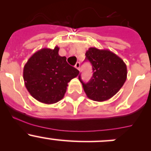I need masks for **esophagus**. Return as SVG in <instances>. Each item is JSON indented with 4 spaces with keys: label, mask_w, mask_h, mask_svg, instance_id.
<instances>
[{
    "label": "esophagus",
    "mask_w": 151,
    "mask_h": 151,
    "mask_svg": "<svg viewBox=\"0 0 151 151\" xmlns=\"http://www.w3.org/2000/svg\"><path fill=\"white\" fill-rule=\"evenodd\" d=\"M75 68H77V69L80 70V63H79V62H77V63L75 64Z\"/></svg>",
    "instance_id": "34e87169"
}]
</instances>
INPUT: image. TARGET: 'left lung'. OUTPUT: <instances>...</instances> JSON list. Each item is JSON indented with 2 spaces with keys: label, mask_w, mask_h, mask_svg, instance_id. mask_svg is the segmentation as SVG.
I'll list each match as a JSON object with an SVG mask.
<instances>
[{
  "label": "left lung",
  "mask_w": 151,
  "mask_h": 151,
  "mask_svg": "<svg viewBox=\"0 0 151 151\" xmlns=\"http://www.w3.org/2000/svg\"><path fill=\"white\" fill-rule=\"evenodd\" d=\"M85 55V59L91 62L93 71V77L88 83H83L80 75L79 76L87 96L96 101L109 99L120 91L126 82V63L121 58L108 50L90 47Z\"/></svg>",
  "instance_id": "8db88e82"
}]
</instances>
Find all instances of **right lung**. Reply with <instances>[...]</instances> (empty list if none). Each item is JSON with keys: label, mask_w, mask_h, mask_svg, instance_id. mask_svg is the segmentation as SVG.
I'll return each mask as SVG.
<instances>
[{"label": "right lung", "mask_w": 151, "mask_h": 151, "mask_svg": "<svg viewBox=\"0 0 151 151\" xmlns=\"http://www.w3.org/2000/svg\"><path fill=\"white\" fill-rule=\"evenodd\" d=\"M59 47L43 48L34 53L23 69L25 85L30 95L40 102L52 104L63 98L68 83L80 71L58 54Z\"/></svg>", "instance_id": "add662e5"}]
</instances>
